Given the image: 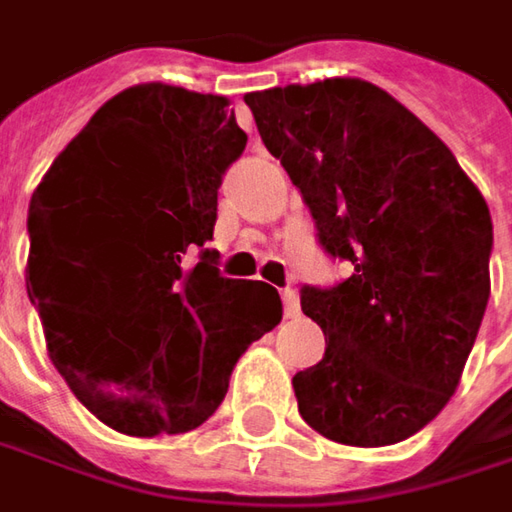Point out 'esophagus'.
Segmentation results:
<instances>
[{
  "mask_svg": "<svg viewBox=\"0 0 512 512\" xmlns=\"http://www.w3.org/2000/svg\"><path fill=\"white\" fill-rule=\"evenodd\" d=\"M280 298H283V312H286V318H298V312H300L298 292H295L292 286H286V289L280 292Z\"/></svg>",
  "mask_w": 512,
  "mask_h": 512,
  "instance_id": "esophagus-1",
  "label": "esophagus"
}]
</instances>
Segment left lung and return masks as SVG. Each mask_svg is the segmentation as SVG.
<instances>
[{
  "instance_id": "1",
  "label": "left lung",
  "mask_w": 512,
  "mask_h": 512,
  "mask_svg": "<svg viewBox=\"0 0 512 512\" xmlns=\"http://www.w3.org/2000/svg\"><path fill=\"white\" fill-rule=\"evenodd\" d=\"M260 140L352 275L303 286L329 338L292 378L303 421L349 447L427 427L456 392L490 298V209L453 151L384 88L335 77L243 97Z\"/></svg>"
}]
</instances>
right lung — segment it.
Here are the masks:
<instances>
[{"instance_id":"obj_1","label":"right lung","mask_w":512,"mask_h":512,"mask_svg":"<svg viewBox=\"0 0 512 512\" xmlns=\"http://www.w3.org/2000/svg\"><path fill=\"white\" fill-rule=\"evenodd\" d=\"M243 148L226 97L145 82L102 105L31 197L25 283L48 355L117 433L200 427L237 358L280 323L278 289L223 278L203 249Z\"/></svg>"}]
</instances>
